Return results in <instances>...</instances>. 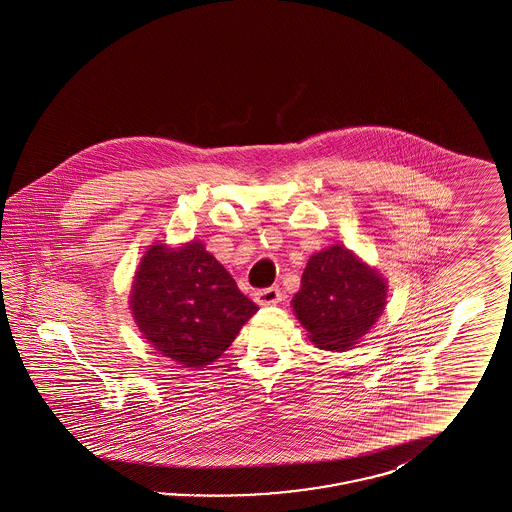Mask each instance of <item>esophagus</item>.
Masks as SVG:
<instances>
[{"mask_svg":"<svg viewBox=\"0 0 512 512\" xmlns=\"http://www.w3.org/2000/svg\"><path fill=\"white\" fill-rule=\"evenodd\" d=\"M255 301L259 305H276L282 301V292L278 286H272V288H265V290H259L255 293Z\"/></svg>","mask_w":512,"mask_h":512,"instance_id":"obj_1","label":"esophagus"}]
</instances>
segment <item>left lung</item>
Here are the masks:
<instances>
[{
    "label": "left lung",
    "instance_id": "obj_1",
    "mask_svg": "<svg viewBox=\"0 0 512 512\" xmlns=\"http://www.w3.org/2000/svg\"><path fill=\"white\" fill-rule=\"evenodd\" d=\"M386 282L343 245L315 253L293 295V311L328 351H345L361 340L386 305Z\"/></svg>",
    "mask_w": 512,
    "mask_h": 512
}]
</instances>
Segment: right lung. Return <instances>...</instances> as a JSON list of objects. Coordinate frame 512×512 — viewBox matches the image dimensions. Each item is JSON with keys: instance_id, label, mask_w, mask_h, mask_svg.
Masks as SVG:
<instances>
[{"instance_id": "add662e5", "label": "right lung", "mask_w": 512, "mask_h": 512, "mask_svg": "<svg viewBox=\"0 0 512 512\" xmlns=\"http://www.w3.org/2000/svg\"><path fill=\"white\" fill-rule=\"evenodd\" d=\"M130 307L146 340L184 366L219 359L259 309L199 242L180 249L149 247Z\"/></svg>"}]
</instances>
